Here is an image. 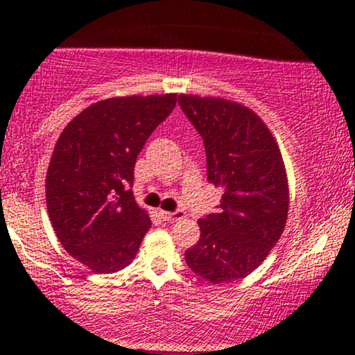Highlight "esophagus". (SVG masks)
I'll use <instances>...</instances> for the list:
<instances>
[{
    "mask_svg": "<svg viewBox=\"0 0 355 355\" xmlns=\"http://www.w3.org/2000/svg\"><path fill=\"white\" fill-rule=\"evenodd\" d=\"M160 214H162V217L166 220V222H180V220L185 218V215H187L183 210H177V211L162 210Z\"/></svg>",
    "mask_w": 355,
    "mask_h": 355,
    "instance_id": "obj_1",
    "label": "esophagus"
}]
</instances>
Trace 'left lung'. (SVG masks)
<instances>
[{
	"label": "left lung",
	"instance_id": "obj_1",
	"mask_svg": "<svg viewBox=\"0 0 355 355\" xmlns=\"http://www.w3.org/2000/svg\"><path fill=\"white\" fill-rule=\"evenodd\" d=\"M178 103L205 144L207 175L222 187L217 214L198 220L200 240L187 266L211 284L243 279L279 242L288 215V180L275 137L245 105L180 95Z\"/></svg>",
	"mask_w": 355,
	"mask_h": 355
}]
</instances>
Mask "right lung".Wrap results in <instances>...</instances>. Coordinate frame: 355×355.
Returning <instances> with one entry per match:
<instances>
[{
    "label": "right lung",
    "instance_id": "obj_1",
    "mask_svg": "<svg viewBox=\"0 0 355 355\" xmlns=\"http://www.w3.org/2000/svg\"><path fill=\"white\" fill-rule=\"evenodd\" d=\"M175 105L177 93L100 100L56 140L44 182L48 215L64 250L92 272L130 266L152 227L128 185L146 138Z\"/></svg>",
    "mask_w": 355,
    "mask_h": 355
}]
</instances>
